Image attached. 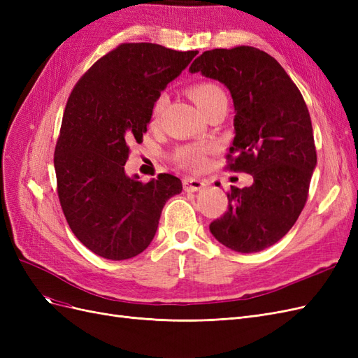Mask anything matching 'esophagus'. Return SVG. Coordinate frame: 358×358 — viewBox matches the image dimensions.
I'll use <instances>...</instances> for the list:
<instances>
[{
  "label": "esophagus",
  "instance_id": "1",
  "mask_svg": "<svg viewBox=\"0 0 358 358\" xmlns=\"http://www.w3.org/2000/svg\"><path fill=\"white\" fill-rule=\"evenodd\" d=\"M206 187V182L201 179H194V178H187L183 179V189L188 192H194V191H200L201 188Z\"/></svg>",
  "mask_w": 358,
  "mask_h": 358
}]
</instances>
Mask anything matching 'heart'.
<instances>
[{
  "instance_id": "heart-1",
  "label": "heart",
  "mask_w": 358,
  "mask_h": 358,
  "mask_svg": "<svg viewBox=\"0 0 358 358\" xmlns=\"http://www.w3.org/2000/svg\"><path fill=\"white\" fill-rule=\"evenodd\" d=\"M188 95L204 113L216 100L220 99V96H224V92L218 85H215L212 82H199L189 86ZM164 106H166V95H159L152 107V122L158 121L162 109H164ZM209 154H210L209 146L188 145V146H182L176 150L175 161L182 167L197 171L206 166Z\"/></svg>"
}]
</instances>
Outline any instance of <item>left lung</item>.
Here are the masks:
<instances>
[{
	"mask_svg": "<svg viewBox=\"0 0 358 358\" xmlns=\"http://www.w3.org/2000/svg\"><path fill=\"white\" fill-rule=\"evenodd\" d=\"M189 71L230 90L236 136L227 170L254 178L227 192L229 209L210 233L233 251H263L291 230L309 196L317 150L308 106L280 64L257 48L206 50Z\"/></svg>",
	"mask_w": 358,
	"mask_h": 358,
	"instance_id": "8db88e82",
	"label": "left lung"
}]
</instances>
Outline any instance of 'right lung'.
Returning a JSON list of instances; mask_svg holds the SVG:
<instances>
[{
    "instance_id": "obj_1",
    "label": "right lung",
    "mask_w": 358,
    "mask_h": 358,
    "mask_svg": "<svg viewBox=\"0 0 358 358\" xmlns=\"http://www.w3.org/2000/svg\"><path fill=\"white\" fill-rule=\"evenodd\" d=\"M197 53L121 43L74 85L53 164L64 216L94 254L119 262L143 252L166 201L182 191L169 173L145 183L128 178L124 166L128 145L143 140L161 91Z\"/></svg>"
}]
</instances>
